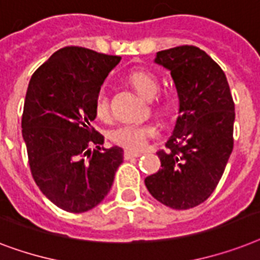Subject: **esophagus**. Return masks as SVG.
I'll use <instances>...</instances> for the list:
<instances>
[{"mask_svg": "<svg viewBox=\"0 0 260 260\" xmlns=\"http://www.w3.org/2000/svg\"><path fill=\"white\" fill-rule=\"evenodd\" d=\"M124 159H132L137 158V157H141V153L138 151H133V150H124Z\"/></svg>", "mask_w": 260, "mask_h": 260, "instance_id": "obj_1", "label": "esophagus"}]
</instances>
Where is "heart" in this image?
<instances>
[{
    "label": "heart",
    "instance_id": "obj_1",
    "mask_svg": "<svg viewBox=\"0 0 260 260\" xmlns=\"http://www.w3.org/2000/svg\"><path fill=\"white\" fill-rule=\"evenodd\" d=\"M130 82L143 96L151 98L158 91V80L151 72L134 71L128 76ZM95 114L101 119H106L110 115L109 92L105 87L99 88L95 95ZM157 136V127L151 123H137V122H123L111 130L110 138L120 146L132 150H141L147 145V141Z\"/></svg>",
    "mask_w": 260,
    "mask_h": 260
}]
</instances>
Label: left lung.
<instances>
[{"instance_id": "8db88e82", "label": "left lung", "mask_w": 260, "mask_h": 260, "mask_svg": "<svg viewBox=\"0 0 260 260\" xmlns=\"http://www.w3.org/2000/svg\"><path fill=\"white\" fill-rule=\"evenodd\" d=\"M154 61L170 71L180 115L166 150L157 151L161 169L145 185L166 207L189 209L204 203L223 176L234 149L235 105L225 74L200 48L159 51Z\"/></svg>"}]
</instances>
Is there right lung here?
<instances>
[{
    "label": "right lung",
    "instance_id": "add662e5",
    "mask_svg": "<svg viewBox=\"0 0 260 260\" xmlns=\"http://www.w3.org/2000/svg\"><path fill=\"white\" fill-rule=\"evenodd\" d=\"M119 61L120 56L64 47L29 82L21 127L30 172L48 200L67 212L96 207L123 162L122 147L102 151L105 138L91 126L95 95Z\"/></svg>",
    "mask_w": 260,
    "mask_h": 260
}]
</instances>
